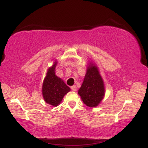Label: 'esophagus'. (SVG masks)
<instances>
[{"instance_id": "34e87169", "label": "esophagus", "mask_w": 148, "mask_h": 148, "mask_svg": "<svg viewBox=\"0 0 148 148\" xmlns=\"http://www.w3.org/2000/svg\"><path fill=\"white\" fill-rule=\"evenodd\" d=\"M71 89H72L73 91H76V90H77V89H76V86H72V87H71Z\"/></svg>"}]
</instances>
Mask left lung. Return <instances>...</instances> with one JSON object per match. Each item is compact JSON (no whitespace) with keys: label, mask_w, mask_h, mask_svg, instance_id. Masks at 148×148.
<instances>
[{"label":"left lung","mask_w":148,"mask_h":148,"mask_svg":"<svg viewBox=\"0 0 148 148\" xmlns=\"http://www.w3.org/2000/svg\"><path fill=\"white\" fill-rule=\"evenodd\" d=\"M86 106L95 107L104 96V86L97 67L94 64L88 66L84 82L78 92Z\"/></svg>","instance_id":"8db88e82"}]
</instances>
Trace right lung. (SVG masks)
I'll use <instances>...</instances> for the list:
<instances>
[{
	"mask_svg": "<svg viewBox=\"0 0 148 148\" xmlns=\"http://www.w3.org/2000/svg\"><path fill=\"white\" fill-rule=\"evenodd\" d=\"M57 62L49 68L47 76L42 85V95L45 101L49 104L56 106L60 104L63 97L70 91V88L67 86L60 78L55 74V68Z\"/></svg>",
	"mask_w": 148,
	"mask_h": 148,
	"instance_id": "1",
	"label": "right lung"
}]
</instances>
